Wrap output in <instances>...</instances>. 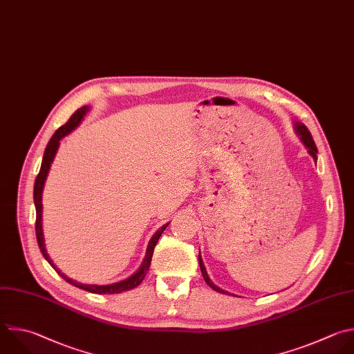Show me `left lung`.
Segmentation results:
<instances>
[{
	"label": "left lung",
	"instance_id": "8db88e82",
	"mask_svg": "<svg viewBox=\"0 0 354 354\" xmlns=\"http://www.w3.org/2000/svg\"><path fill=\"white\" fill-rule=\"evenodd\" d=\"M295 128H296V133L300 136L301 142H303L304 146L308 149L310 156H311L314 160H317V153H318V150H317V146H315V143H314V140H313V136H311L310 131L307 129V127L303 125V124H300V122H296V124H295ZM198 264H200V270H201L203 278H204V281L207 282V285H208L209 288H212V289H214L215 292H218V293H227V292L219 289L216 285H214V283L211 282V279H209L208 275H207V271H205V267H204V264H203V260H201L200 254H198Z\"/></svg>",
	"mask_w": 354,
	"mask_h": 354
}]
</instances>
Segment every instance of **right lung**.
<instances>
[{"instance_id": "add662e5", "label": "right lung", "mask_w": 354, "mask_h": 354, "mask_svg": "<svg viewBox=\"0 0 354 354\" xmlns=\"http://www.w3.org/2000/svg\"><path fill=\"white\" fill-rule=\"evenodd\" d=\"M88 111V106H82L79 108L77 111H75V113L69 118V121L62 125L61 128H58L55 131V133L53 135V138L50 139L47 147H46V151H44V156H43V161H41V168H40V172L35 180V190H33V198H35V205H36V238H37V243H39V248H40V252L41 254L44 256V259L51 264V267L71 285L79 288V289H83V290H87V292H91V293H97V295H112V293H121V292H125V290H131V289H135L136 286H139L145 277L147 275V271L150 268V264H151V257H153V253H154V248L160 239V236L162 234V232L165 230V227L168 226V223L162 225L156 233L154 236L151 238L150 243H149V248H147V253H146V259L142 264V267L139 268L138 272H135L132 277H129L128 279L125 281H121L118 283H111V285H104V286H97V285H83V283H77L72 279H69L68 277H65L64 274H61V271L53 264L51 259L48 257L47 252H46V246H44V238H43V227H41V208H43V204H41V193H43V187H44V182H46V178H47V174L50 171V165L54 160V156L58 150V146H59V140L66 136L68 133H71L77 125L79 122L82 121V118L84 116V113Z\"/></svg>"}]
</instances>
